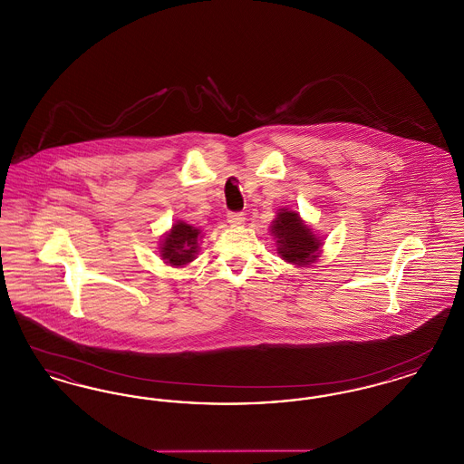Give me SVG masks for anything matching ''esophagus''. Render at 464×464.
Segmentation results:
<instances>
[{
  "mask_svg": "<svg viewBox=\"0 0 464 464\" xmlns=\"http://www.w3.org/2000/svg\"><path fill=\"white\" fill-rule=\"evenodd\" d=\"M227 222L231 226H235V227H240V226L245 224V218H243L242 212H229L227 214Z\"/></svg>",
  "mask_w": 464,
  "mask_h": 464,
  "instance_id": "esophagus-1",
  "label": "esophagus"
}]
</instances>
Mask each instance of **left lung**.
I'll return each mask as SVG.
<instances>
[{
	"instance_id": "left-lung-1",
	"label": "left lung",
	"mask_w": 464,
	"mask_h": 464,
	"mask_svg": "<svg viewBox=\"0 0 464 464\" xmlns=\"http://www.w3.org/2000/svg\"><path fill=\"white\" fill-rule=\"evenodd\" d=\"M271 233L278 243V254L288 263L304 266L318 257L320 240L303 224L297 212L282 210L273 221Z\"/></svg>"
}]
</instances>
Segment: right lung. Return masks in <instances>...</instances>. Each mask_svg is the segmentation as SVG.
<instances>
[{
    "mask_svg": "<svg viewBox=\"0 0 464 464\" xmlns=\"http://www.w3.org/2000/svg\"><path fill=\"white\" fill-rule=\"evenodd\" d=\"M198 235L197 227L186 222H177L161 243V257L172 266L191 263L198 248Z\"/></svg>",
    "mask_w": 464,
    "mask_h": 464,
    "instance_id": "right-lung-1",
    "label": "right lung"
}]
</instances>
